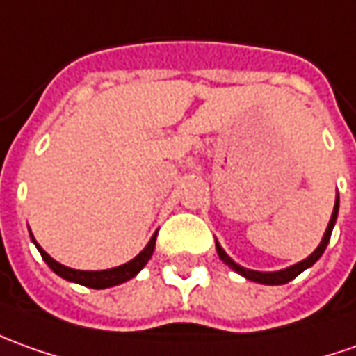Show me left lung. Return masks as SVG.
Listing matches in <instances>:
<instances>
[{
	"mask_svg": "<svg viewBox=\"0 0 356 356\" xmlns=\"http://www.w3.org/2000/svg\"><path fill=\"white\" fill-rule=\"evenodd\" d=\"M337 214H339V195L335 197V207H333V214H331L330 224H327V228H325V234H323V238H321L320 245L316 248V251L308 255L304 261H300L296 265H290L286 269H280V270H253V269H245V267H241L238 265L236 261L229 257L228 253L224 251V248L218 243V239H216V251H218V257L226 265H228L229 269H234L238 275L241 277H245L248 280H253V282H259V284H270V286H275V284H286L292 279H296L302 270L310 269L312 265L316 263V261L320 259L321 255H323V251L327 248V243H330L331 238V232H333V226H335V222H337Z\"/></svg>",
	"mask_w": 356,
	"mask_h": 356,
	"instance_id": "obj_1",
	"label": "left lung"
}]
</instances>
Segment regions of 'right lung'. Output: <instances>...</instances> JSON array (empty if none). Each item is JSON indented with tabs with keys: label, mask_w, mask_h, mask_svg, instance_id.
<instances>
[{
	"label": "right lung",
	"mask_w": 356,
	"mask_h": 356,
	"mask_svg": "<svg viewBox=\"0 0 356 356\" xmlns=\"http://www.w3.org/2000/svg\"><path fill=\"white\" fill-rule=\"evenodd\" d=\"M156 238H158V232L149 238L146 248L142 249L134 259H130L128 263H124V265H118V267H113V269L105 270H77L72 269V267H66V265H62V263H58L56 259H52L44 249L36 243L35 236L31 234V239H33V243H35L36 249H38V253L42 255V259H44L46 265L54 270L58 277L70 280V282H76V284H81V286H87V289L97 290L111 289V286L122 284V282H127V280H130L132 277H136L138 273L146 267V263L149 261V257H152V253H154V249H156Z\"/></svg>",
	"instance_id": "right-lung-1"
}]
</instances>
